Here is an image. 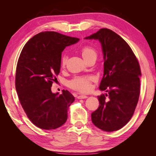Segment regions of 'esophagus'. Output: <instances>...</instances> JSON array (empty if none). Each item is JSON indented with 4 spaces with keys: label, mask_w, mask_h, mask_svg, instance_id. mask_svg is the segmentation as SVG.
Returning a JSON list of instances; mask_svg holds the SVG:
<instances>
[{
    "label": "esophagus",
    "mask_w": 156,
    "mask_h": 156,
    "mask_svg": "<svg viewBox=\"0 0 156 156\" xmlns=\"http://www.w3.org/2000/svg\"><path fill=\"white\" fill-rule=\"evenodd\" d=\"M87 97L86 95H83V94H81V95H79L78 96V99H84V98H87Z\"/></svg>",
    "instance_id": "esophagus-1"
}]
</instances>
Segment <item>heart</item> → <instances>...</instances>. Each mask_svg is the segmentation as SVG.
<instances>
[{
    "label": "heart",
    "instance_id": "b5f03b06",
    "mask_svg": "<svg viewBox=\"0 0 156 156\" xmlns=\"http://www.w3.org/2000/svg\"><path fill=\"white\" fill-rule=\"evenodd\" d=\"M80 52L82 57L86 61L91 58H96L97 56V51L96 49L90 45H85L82 46L80 49ZM68 61L67 55L64 54L61 59V66L64 68ZM94 81V78L91 76H76L68 82L69 87L74 90H77L81 92H88L92 88V82Z\"/></svg>",
    "mask_w": 156,
    "mask_h": 156
}]
</instances>
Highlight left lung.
<instances>
[{
    "instance_id": "1",
    "label": "left lung",
    "mask_w": 156,
    "mask_h": 156,
    "mask_svg": "<svg viewBox=\"0 0 156 156\" xmlns=\"http://www.w3.org/2000/svg\"><path fill=\"white\" fill-rule=\"evenodd\" d=\"M86 39L101 43L104 76L99 88L108 92L98 96L99 106L92 112V121L105 131L119 130L131 120L140 97L141 72L138 59L127 43L111 29H101Z\"/></svg>"
}]
</instances>
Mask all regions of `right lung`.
<instances>
[{"label": "right lung", "instance_id": "1", "mask_svg": "<svg viewBox=\"0 0 156 156\" xmlns=\"http://www.w3.org/2000/svg\"><path fill=\"white\" fill-rule=\"evenodd\" d=\"M72 37L55 31H44L27 42L19 55L15 75V88L20 103L33 123L51 130L64 125L68 109L75 98L68 90L51 92L61 67L62 52L76 44Z\"/></svg>", "mask_w": 156, "mask_h": 156}]
</instances>
